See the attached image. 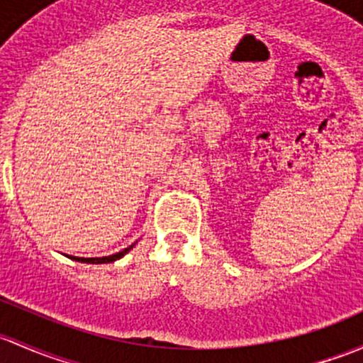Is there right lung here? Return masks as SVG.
Instances as JSON below:
<instances>
[{"label":"right lung","instance_id":"obj_1","mask_svg":"<svg viewBox=\"0 0 363 363\" xmlns=\"http://www.w3.org/2000/svg\"><path fill=\"white\" fill-rule=\"evenodd\" d=\"M133 247H135V243H132L130 247H127V249H123L121 252H116V254L113 255H104V257H76V255H71L72 261H78V262H86V264H108V262H114L118 261V259L123 257L127 252H130Z\"/></svg>","mask_w":363,"mask_h":363}]
</instances>
